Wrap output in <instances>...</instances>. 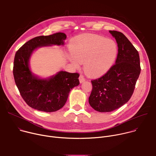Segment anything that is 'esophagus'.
<instances>
[{
  "instance_id": "obj_1",
  "label": "esophagus",
  "mask_w": 156,
  "mask_h": 156,
  "mask_svg": "<svg viewBox=\"0 0 156 156\" xmlns=\"http://www.w3.org/2000/svg\"><path fill=\"white\" fill-rule=\"evenodd\" d=\"M79 80H80V83H82L85 81V78H84V76L82 75H80V77H79Z\"/></svg>"
}]
</instances>
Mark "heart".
Listing matches in <instances>:
<instances>
[{"label": "heart", "mask_w": 156, "mask_h": 156, "mask_svg": "<svg viewBox=\"0 0 156 156\" xmlns=\"http://www.w3.org/2000/svg\"><path fill=\"white\" fill-rule=\"evenodd\" d=\"M73 56L69 59L78 66L84 63L85 72L91 76H99L106 72L115 62L118 54V46L112 39L93 34H82L75 37L72 43Z\"/></svg>", "instance_id": "b5f03b06"}]
</instances>
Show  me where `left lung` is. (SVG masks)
<instances>
[{"instance_id": "8db88e82", "label": "left lung", "mask_w": 156, "mask_h": 156, "mask_svg": "<svg viewBox=\"0 0 156 156\" xmlns=\"http://www.w3.org/2000/svg\"><path fill=\"white\" fill-rule=\"evenodd\" d=\"M115 39L118 55L115 64L102 77L91 81L89 103L96 111L109 112L120 108L131 98L141 67L138 52L121 32L109 31Z\"/></svg>"}]
</instances>
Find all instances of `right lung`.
<instances>
[{
	"mask_svg": "<svg viewBox=\"0 0 156 156\" xmlns=\"http://www.w3.org/2000/svg\"><path fill=\"white\" fill-rule=\"evenodd\" d=\"M66 36L57 33L40 36L23 44L16 52L13 76L20 93L31 108L46 112H55L63 107L72 89L80 84V75L60 71L48 78L34 74L30 66L33 52L38 48L63 46Z\"/></svg>",
	"mask_w": 156,
	"mask_h": 156,
	"instance_id": "1",
	"label": "right lung"
}]
</instances>
